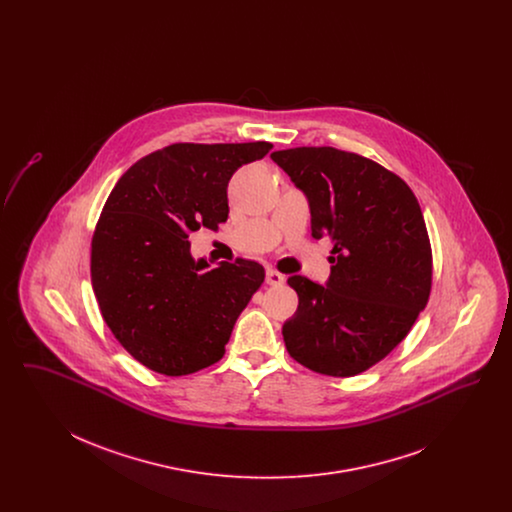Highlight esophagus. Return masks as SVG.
Returning a JSON list of instances; mask_svg holds the SVG:
<instances>
[{
	"instance_id": "34e87169",
	"label": "esophagus",
	"mask_w": 512,
	"mask_h": 512,
	"mask_svg": "<svg viewBox=\"0 0 512 512\" xmlns=\"http://www.w3.org/2000/svg\"><path fill=\"white\" fill-rule=\"evenodd\" d=\"M284 274H280L278 270H267V284L268 286H280V284H284Z\"/></svg>"
}]
</instances>
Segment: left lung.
<instances>
[{
	"label": "left lung",
	"mask_w": 512,
	"mask_h": 512,
	"mask_svg": "<svg viewBox=\"0 0 512 512\" xmlns=\"http://www.w3.org/2000/svg\"><path fill=\"white\" fill-rule=\"evenodd\" d=\"M305 194L311 232L334 242L326 286L290 276L299 305L282 326L288 353L326 376H355L393 351L426 307L432 247L413 190L393 172L336 147L274 151Z\"/></svg>",
	"instance_id": "left-lung-1"
}]
</instances>
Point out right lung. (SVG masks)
<instances>
[{"label": "right lung", "instance_id": "right-lung-1", "mask_svg": "<svg viewBox=\"0 0 512 512\" xmlns=\"http://www.w3.org/2000/svg\"><path fill=\"white\" fill-rule=\"evenodd\" d=\"M272 144H172L122 174L92 238V286L103 320L142 365L186 376L215 365L265 268H209L188 236L228 219V182Z\"/></svg>", "mask_w": 512, "mask_h": 512}]
</instances>
